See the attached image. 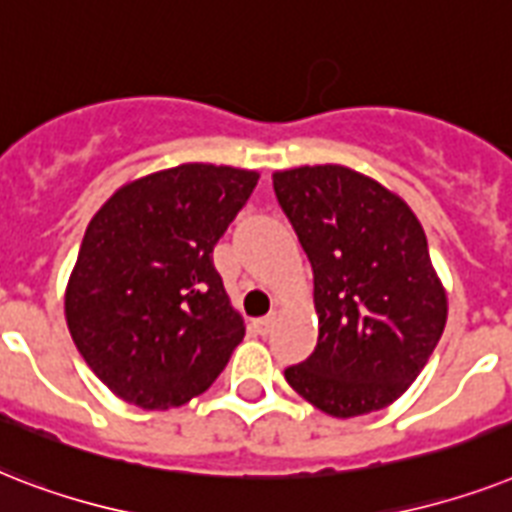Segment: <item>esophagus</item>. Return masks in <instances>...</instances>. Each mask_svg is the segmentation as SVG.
<instances>
[{"label": "esophagus", "mask_w": 512, "mask_h": 512, "mask_svg": "<svg viewBox=\"0 0 512 512\" xmlns=\"http://www.w3.org/2000/svg\"><path fill=\"white\" fill-rule=\"evenodd\" d=\"M275 314H267V317H261V320H256V327H259L261 335H267L269 330H272V325H275Z\"/></svg>", "instance_id": "obj_1"}]
</instances>
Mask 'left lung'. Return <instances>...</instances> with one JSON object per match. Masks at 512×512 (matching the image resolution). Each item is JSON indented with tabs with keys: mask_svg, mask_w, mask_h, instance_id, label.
Wrapping results in <instances>:
<instances>
[{
	"mask_svg": "<svg viewBox=\"0 0 512 512\" xmlns=\"http://www.w3.org/2000/svg\"><path fill=\"white\" fill-rule=\"evenodd\" d=\"M275 195L314 272L320 338L285 380L333 418L383 410L431 359L447 296L394 192L346 166L277 171Z\"/></svg>",
	"mask_w": 512,
	"mask_h": 512,
	"instance_id": "left-lung-1",
	"label": "left lung"
}]
</instances>
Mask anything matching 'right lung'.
Wrapping results in <instances>:
<instances>
[{"mask_svg":"<svg viewBox=\"0 0 512 512\" xmlns=\"http://www.w3.org/2000/svg\"><path fill=\"white\" fill-rule=\"evenodd\" d=\"M256 182V171L182 163L121 187L89 222L65 317L84 362L124 402L182 407L243 341L214 245Z\"/></svg>","mask_w":512,"mask_h":512,"instance_id":"right-lung-1","label":"right lung"}]
</instances>
